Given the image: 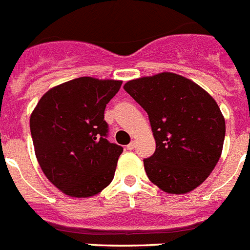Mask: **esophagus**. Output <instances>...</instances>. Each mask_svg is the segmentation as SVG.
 Masks as SVG:
<instances>
[{
	"label": "esophagus",
	"mask_w": 250,
	"mask_h": 250,
	"mask_svg": "<svg viewBox=\"0 0 250 250\" xmlns=\"http://www.w3.org/2000/svg\"><path fill=\"white\" fill-rule=\"evenodd\" d=\"M134 147H136V143H134V142H130L129 145H127V149H129V150L134 149Z\"/></svg>",
	"instance_id": "obj_1"
}]
</instances>
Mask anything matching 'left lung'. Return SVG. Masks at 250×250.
Returning a JSON list of instances; mask_svg holds the SVG:
<instances>
[{
    "label": "left lung",
    "instance_id": "1",
    "mask_svg": "<svg viewBox=\"0 0 250 250\" xmlns=\"http://www.w3.org/2000/svg\"><path fill=\"white\" fill-rule=\"evenodd\" d=\"M125 91L148 113L156 152L145 159L148 178L169 194L201 186L222 154L226 121L214 98L172 72L128 81Z\"/></svg>",
    "mask_w": 250,
    "mask_h": 250
}]
</instances>
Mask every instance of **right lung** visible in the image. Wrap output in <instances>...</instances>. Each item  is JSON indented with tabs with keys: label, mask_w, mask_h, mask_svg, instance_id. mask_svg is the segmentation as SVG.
Masks as SVG:
<instances>
[{
	"label": "right lung",
	"mask_w": 250,
	"mask_h": 250,
	"mask_svg": "<svg viewBox=\"0 0 250 250\" xmlns=\"http://www.w3.org/2000/svg\"><path fill=\"white\" fill-rule=\"evenodd\" d=\"M122 81L80 77L48 89L31 113L36 158L62 193L88 198L113 181L123 148L107 141L105 104Z\"/></svg>",
	"instance_id": "1"
}]
</instances>
